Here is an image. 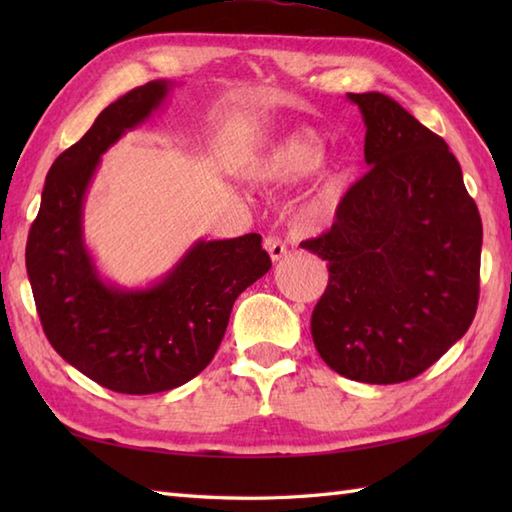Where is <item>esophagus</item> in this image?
<instances>
[{
    "mask_svg": "<svg viewBox=\"0 0 512 512\" xmlns=\"http://www.w3.org/2000/svg\"><path fill=\"white\" fill-rule=\"evenodd\" d=\"M264 248H266V253L270 255V259H273V262H279V259H284L288 255L286 244L281 242V239L275 237V235H270V237L264 239Z\"/></svg>",
    "mask_w": 512,
    "mask_h": 512,
    "instance_id": "34e87169",
    "label": "esophagus"
}]
</instances>
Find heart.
Instances as JSON below:
<instances>
[{"mask_svg":"<svg viewBox=\"0 0 512 512\" xmlns=\"http://www.w3.org/2000/svg\"><path fill=\"white\" fill-rule=\"evenodd\" d=\"M321 160V140L310 132H292L270 147L250 171L262 184H290L310 176ZM343 176L325 167L319 173L310 198L303 202V215L310 224H325L334 215L341 195Z\"/></svg>","mask_w":512,"mask_h":512,"instance_id":"b5f03b06","label":"heart"}]
</instances>
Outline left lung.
<instances>
[{"label": "left lung", "instance_id": "1", "mask_svg": "<svg viewBox=\"0 0 512 512\" xmlns=\"http://www.w3.org/2000/svg\"><path fill=\"white\" fill-rule=\"evenodd\" d=\"M347 99L367 127L369 171L330 231L301 242L330 270L312 339L336 374L391 385L422 374L469 330L482 220L438 134L380 92Z\"/></svg>", "mask_w": 512, "mask_h": 512}]
</instances>
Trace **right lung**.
I'll return each instance as SVG.
<instances>
[{
	"label": "right lung",
	"instance_id": "right-lung-1",
	"mask_svg": "<svg viewBox=\"0 0 512 512\" xmlns=\"http://www.w3.org/2000/svg\"><path fill=\"white\" fill-rule=\"evenodd\" d=\"M173 88L151 81L96 116L52 162L26 244V270L50 345L63 361L118 394L189 383L220 347L235 299L270 270L262 235L198 239L147 288L101 277L83 239V202L101 156L143 125Z\"/></svg>",
	"mask_w": 512,
	"mask_h": 512
}]
</instances>
